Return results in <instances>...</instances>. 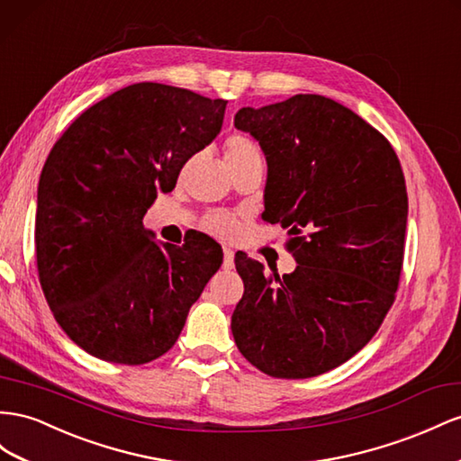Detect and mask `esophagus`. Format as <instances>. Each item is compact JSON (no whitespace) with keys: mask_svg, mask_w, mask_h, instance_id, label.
Wrapping results in <instances>:
<instances>
[{"mask_svg":"<svg viewBox=\"0 0 461 461\" xmlns=\"http://www.w3.org/2000/svg\"><path fill=\"white\" fill-rule=\"evenodd\" d=\"M222 267L232 269L234 267V252L230 248H222Z\"/></svg>","mask_w":461,"mask_h":461,"instance_id":"obj_1","label":"esophagus"}]
</instances>
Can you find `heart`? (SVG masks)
Returning <instances> with one entry per match:
<instances>
[{
    "instance_id": "1",
    "label": "heart",
    "mask_w": 461,
    "mask_h": 461,
    "mask_svg": "<svg viewBox=\"0 0 461 461\" xmlns=\"http://www.w3.org/2000/svg\"><path fill=\"white\" fill-rule=\"evenodd\" d=\"M261 157H264L261 155V147L258 145L256 140L250 138V135L232 133L225 141V158L229 167L242 165L248 163V160H261ZM202 229L209 234L217 236V239L232 240L239 236L242 222L236 215L227 213V211H213V213L203 217Z\"/></svg>"
}]
</instances>
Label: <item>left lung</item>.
<instances>
[{
	"mask_svg": "<svg viewBox=\"0 0 461 461\" xmlns=\"http://www.w3.org/2000/svg\"><path fill=\"white\" fill-rule=\"evenodd\" d=\"M267 158L264 219L289 229L291 276L236 256L244 294L230 330L248 363L273 378H312L372 339L395 301L407 188L393 147L353 110L294 95L236 112Z\"/></svg>",
	"mask_w": 461,
	"mask_h": 461,
	"instance_id": "1",
	"label": "left lung"
}]
</instances>
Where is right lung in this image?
<instances>
[{"mask_svg": "<svg viewBox=\"0 0 461 461\" xmlns=\"http://www.w3.org/2000/svg\"><path fill=\"white\" fill-rule=\"evenodd\" d=\"M225 106L180 86L135 83L86 108L50 151L36 269L59 328L89 355L130 366L165 355L221 267L209 236L158 246L143 215L213 141Z\"/></svg>", "mask_w": 461, "mask_h": 461, "instance_id": "obj_1", "label": "right lung"}]
</instances>
